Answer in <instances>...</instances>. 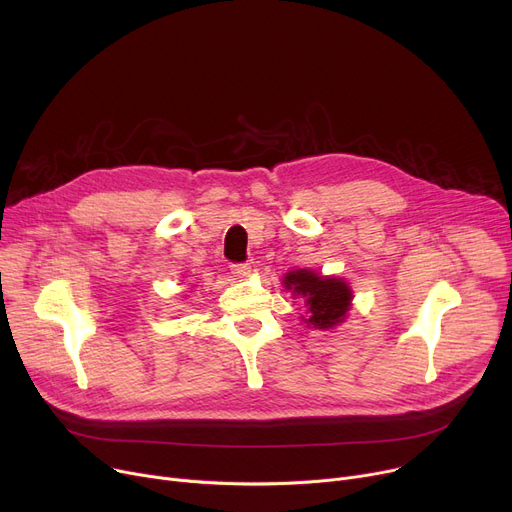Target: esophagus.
I'll return each mask as SVG.
<instances>
[{"label": "esophagus", "mask_w": 512, "mask_h": 512, "mask_svg": "<svg viewBox=\"0 0 512 512\" xmlns=\"http://www.w3.org/2000/svg\"><path fill=\"white\" fill-rule=\"evenodd\" d=\"M232 274L236 276V278H247L249 274H251V263H236V265H232Z\"/></svg>", "instance_id": "34e87169"}]
</instances>
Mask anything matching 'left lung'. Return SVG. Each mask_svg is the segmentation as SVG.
I'll use <instances>...</instances> for the list:
<instances>
[{
    "instance_id": "1",
    "label": "left lung",
    "mask_w": 512,
    "mask_h": 512,
    "mask_svg": "<svg viewBox=\"0 0 512 512\" xmlns=\"http://www.w3.org/2000/svg\"><path fill=\"white\" fill-rule=\"evenodd\" d=\"M284 288L305 299L309 317L307 326L317 330H332L346 319L351 309L353 290L342 278L319 276L311 270H292L282 280Z\"/></svg>"
}]
</instances>
